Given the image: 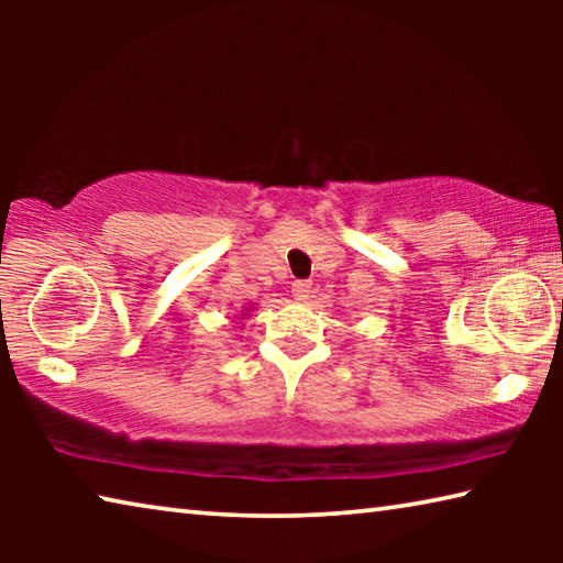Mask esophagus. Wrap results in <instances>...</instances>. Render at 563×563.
I'll use <instances>...</instances> for the list:
<instances>
[{"instance_id": "1", "label": "esophagus", "mask_w": 563, "mask_h": 563, "mask_svg": "<svg viewBox=\"0 0 563 563\" xmlns=\"http://www.w3.org/2000/svg\"><path fill=\"white\" fill-rule=\"evenodd\" d=\"M310 280H295L292 283V295H295V298H298V300H308L310 298Z\"/></svg>"}]
</instances>
